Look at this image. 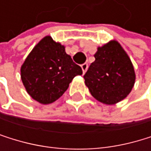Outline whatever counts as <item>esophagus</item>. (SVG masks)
<instances>
[{
    "instance_id": "esophagus-1",
    "label": "esophagus",
    "mask_w": 151,
    "mask_h": 151,
    "mask_svg": "<svg viewBox=\"0 0 151 151\" xmlns=\"http://www.w3.org/2000/svg\"><path fill=\"white\" fill-rule=\"evenodd\" d=\"M88 63H83V64H81V69H82V72L85 73L87 71V70H88Z\"/></svg>"
}]
</instances>
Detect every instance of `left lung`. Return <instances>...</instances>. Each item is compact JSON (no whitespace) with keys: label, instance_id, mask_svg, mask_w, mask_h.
Segmentation results:
<instances>
[{"label":"left lung","instance_id":"obj_1","mask_svg":"<svg viewBox=\"0 0 151 151\" xmlns=\"http://www.w3.org/2000/svg\"><path fill=\"white\" fill-rule=\"evenodd\" d=\"M94 57L95 61L83 76L91 94L104 104L122 101L135 82L134 68L125 50L112 40L98 48Z\"/></svg>","mask_w":151,"mask_h":151}]
</instances>
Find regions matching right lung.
Instances as JSON below:
<instances>
[{
  "label": "right lung",
  "mask_w": 151,
  "mask_h": 151,
  "mask_svg": "<svg viewBox=\"0 0 151 151\" xmlns=\"http://www.w3.org/2000/svg\"><path fill=\"white\" fill-rule=\"evenodd\" d=\"M22 81L27 92L42 104L55 101L69 88L81 68L65 52L64 46L50 36L33 48L21 69Z\"/></svg>",
  "instance_id": "1"
}]
</instances>
